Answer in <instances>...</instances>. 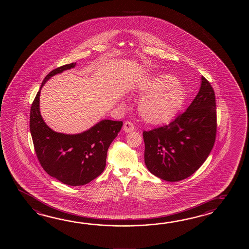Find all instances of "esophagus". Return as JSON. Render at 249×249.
Listing matches in <instances>:
<instances>
[{
	"mask_svg": "<svg viewBox=\"0 0 249 249\" xmlns=\"http://www.w3.org/2000/svg\"><path fill=\"white\" fill-rule=\"evenodd\" d=\"M134 130V125L131 121H126L124 124V131L126 132H131Z\"/></svg>",
	"mask_w": 249,
	"mask_h": 249,
	"instance_id": "obj_1",
	"label": "esophagus"
}]
</instances>
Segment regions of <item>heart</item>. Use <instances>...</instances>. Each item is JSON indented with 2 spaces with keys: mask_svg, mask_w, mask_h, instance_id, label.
<instances>
[{
  "mask_svg": "<svg viewBox=\"0 0 249 249\" xmlns=\"http://www.w3.org/2000/svg\"><path fill=\"white\" fill-rule=\"evenodd\" d=\"M140 91L148 94L140 102L139 111L150 124L167 122L182 104L185 90L169 74H157L144 81Z\"/></svg>",
  "mask_w": 249,
  "mask_h": 249,
  "instance_id": "obj_1",
  "label": "heart"
}]
</instances>
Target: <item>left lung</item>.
I'll return each mask as SVG.
<instances>
[{
	"mask_svg": "<svg viewBox=\"0 0 249 249\" xmlns=\"http://www.w3.org/2000/svg\"><path fill=\"white\" fill-rule=\"evenodd\" d=\"M201 87L185 111L168 124L143 131L144 160L162 180L179 181L193 175L214 145L217 131L214 90L204 76Z\"/></svg>",
	"mask_w": 249,
	"mask_h": 249,
	"instance_id": "1",
	"label": "left lung"
}]
</instances>
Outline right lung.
Returning a JSON list of instances; mask_svg holds the SVG:
<instances>
[{"label": "right lung", "mask_w": 249, "mask_h": 249, "mask_svg": "<svg viewBox=\"0 0 249 249\" xmlns=\"http://www.w3.org/2000/svg\"><path fill=\"white\" fill-rule=\"evenodd\" d=\"M75 63L53 69L41 88L54 74L72 69ZM41 88L30 110V132L38 160L48 175L70 186L85 185L105 169L107 153L123 126L122 121L102 120L88 131L69 135L53 131L42 120L39 109Z\"/></svg>", "instance_id": "right-lung-1"}]
</instances>
